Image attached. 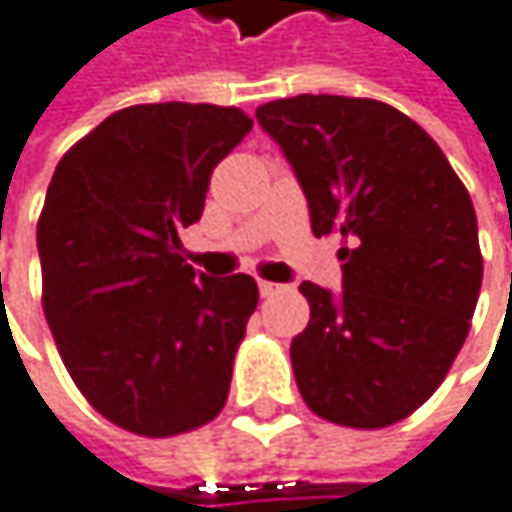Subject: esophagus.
I'll use <instances>...</instances> for the list:
<instances>
[{
	"label": "esophagus",
	"mask_w": 512,
	"mask_h": 512,
	"mask_svg": "<svg viewBox=\"0 0 512 512\" xmlns=\"http://www.w3.org/2000/svg\"><path fill=\"white\" fill-rule=\"evenodd\" d=\"M257 286H260V295H263V298H272V295H278L280 289H283L280 283H269V280H260Z\"/></svg>",
	"instance_id": "34e87169"
}]
</instances>
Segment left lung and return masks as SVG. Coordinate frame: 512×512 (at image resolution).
Returning a JSON list of instances; mask_svg holds the SVG:
<instances>
[{
    "label": "left lung",
    "instance_id": "left-lung-1",
    "mask_svg": "<svg viewBox=\"0 0 512 512\" xmlns=\"http://www.w3.org/2000/svg\"><path fill=\"white\" fill-rule=\"evenodd\" d=\"M257 123L295 168L315 237L344 243L341 298L300 283V395L341 427L398 424L467 341L484 275L473 200L433 137L387 102L300 94L260 105Z\"/></svg>",
    "mask_w": 512,
    "mask_h": 512
}]
</instances>
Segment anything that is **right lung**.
I'll return each mask as SVG.
<instances>
[{"label": "right lung", "mask_w": 512, "mask_h": 512, "mask_svg": "<svg viewBox=\"0 0 512 512\" xmlns=\"http://www.w3.org/2000/svg\"><path fill=\"white\" fill-rule=\"evenodd\" d=\"M252 131L234 105H131L59 160L36 223L42 309L77 389L145 438L191 433L229 398L257 309L249 275H194L177 232Z\"/></svg>", "instance_id": "right-lung-1"}]
</instances>
